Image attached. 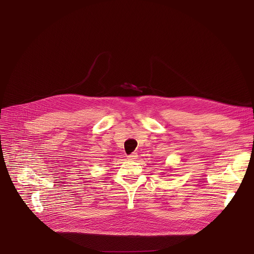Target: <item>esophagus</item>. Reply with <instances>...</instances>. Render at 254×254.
I'll return each instance as SVG.
<instances>
[{"instance_id": "obj_1", "label": "esophagus", "mask_w": 254, "mask_h": 254, "mask_svg": "<svg viewBox=\"0 0 254 254\" xmlns=\"http://www.w3.org/2000/svg\"><path fill=\"white\" fill-rule=\"evenodd\" d=\"M127 158H128V160H130V161H135V160L137 159V154H136V153H131L130 155L127 156Z\"/></svg>"}]
</instances>
